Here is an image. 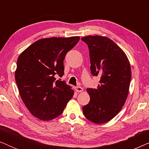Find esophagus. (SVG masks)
<instances>
[{"label":"esophagus","mask_w":149,"mask_h":149,"mask_svg":"<svg viewBox=\"0 0 149 149\" xmlns=\"http://www.w3.org/2000/svg\"><path fill=\"white\" fill-rule=\"evenodd\" d=\"M75 90H76L77 92H82L83 91V89L81 87H75Z\"/></svg>","instance_id":"1"}]
</instances>
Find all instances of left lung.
I'll return each instance as SVG.
<instances>
[{
  "instance_id": "8db88e82",
  "label": "left lung",
  "mask_w": 149,
  "mask_h": 149,
  "mask_svg": "<svg viewBox=\"0 0 149 149\" xmlns=\"http://www.w3.org/2000/svg\"><path fill=\"white\" fill-rule=\"evenodd\" d=\"M81 40L89 50L91 72L100 77L95 89H87L90 101L83 107L85 117L102 124L113 119L127 99L132 72L125 52L109 38L87 36Z\"/></svg>"
}]
</instances>
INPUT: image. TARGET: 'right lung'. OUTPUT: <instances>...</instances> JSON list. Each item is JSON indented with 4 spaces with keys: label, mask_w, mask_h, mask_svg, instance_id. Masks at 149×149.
Masks as SVG:
<instances>
[{
    "label": "right lung",
    "mask_w": 149,
    "mask_h": 149,
    "mask_svg": "<svg viewBox=\"0 0 149 149\" xmlns=\"http://www.w3.org/2000/svg\"><path fill=\"white\" fill-rule=\"evenodd\" d=\"M79 36L42 38L26 48L17 61L15 78L24 104L34 117L49 121L63 113L74 91L64 81V60Z\"/></svg>",
    "instance_id": "1"
}]
</instances>
